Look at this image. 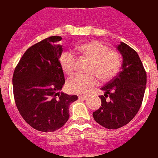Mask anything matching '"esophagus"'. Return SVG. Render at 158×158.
<instances>
[{"instance_id": "obj_1", "label": "esophagus", "mask_w": 158, "mask_h": 158, "mask_svg": "<svg viewBox=\"0 0 158 158\" xmlns=\"http://www.w3.org/2000/svg\"><path fill=\"white\" fill-rule=\"evenodd\" d=\"M87 98H88V96H83V95H81V96H79V99L86 100Z\"/></svg>"}]
</instances>
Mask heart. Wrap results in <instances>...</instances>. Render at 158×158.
I'll return each mask as SVG.
<instances>
[{"mask_svg": "<svg viewBox=\"0 0 158 158\" xmlns=\"http://www.w3.org/2000/svg\"><path fill=\"white\" fill-rule=\"evenodd\" d=\"M77 52L90 59L89 74H76L68 81V88L73 93H86L98 85L100 79L108 81L118 73L122 66V56L118 52L111 50L102 42L93 40L77 47ZM75 55L71 52H63L59 57V63L63 72L72 75L76 69Z\"/></svg>", "mask_w": 158, "mask_h": 158, "instance_id": "heart-1", "label": "heart"}]
</instances>
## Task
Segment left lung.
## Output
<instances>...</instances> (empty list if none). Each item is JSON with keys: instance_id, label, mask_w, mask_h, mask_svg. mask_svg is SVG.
<instances>
[{"instance_id": "1", "label": "left lung", "mask_w": 158, "mask_h": 158, "mask_svg": "<svg viewBox=\"0 0 158 158\" xmlns=\"http://www.w3.org/2000/svg\"><path fill=\"white\" fill-rule=\"evenodd\" d=\"M118 49L123 58L122 71L102 88V106L93 113L96 122L109 129H119L135 118L146 85V72L137 52L123 42Z\"/></svg>"}]
</instances>
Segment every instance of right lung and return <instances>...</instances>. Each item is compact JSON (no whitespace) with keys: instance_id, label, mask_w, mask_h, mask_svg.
<instances>
[{"instance_id":"obj_1","label":"right lung","mask_w":158,"mask_h":158,"mask_svg":"<svg viewBox=\"0 0 158 158\" xmlns=\"http://www.w3.org/2000/svg\"><path fill=\"white\" fill-rule=\"evenodd\" d=\"M61 36H51L24 52L16 66L13 96L19 113L27 123L41 132H53L69 118V105L77 96L59 92L65 83L59 63Z\"/></svg>"}]
</instances>
